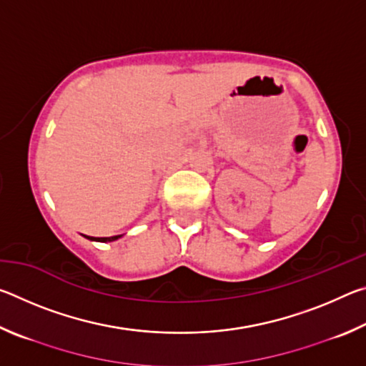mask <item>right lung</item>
Segmentation results:
<instances>
[{"label": "right lung", "instance_id": "add662e5", "mask_svg": "<svg viewBox=\"0 0 366 366\" xmlns=\"http://www.w3.org/2000/svg\"><path fill=\"white\" fill-rule=\"evenodd\" d=\"M89 240H95V242H113V240H117L122 235H113V237H90V235H84Z\"/></svg>", "mask_w": 366, "mask_h": 366}]
</instances>
